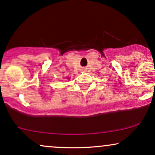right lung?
Returning a JSON list of instances; mask_svg holds the SVG:
<instances>
[{
	"label": "right lung",
	"mask_w": 155,
	"mask_h": 155,
	"mask_svg": "<svg viewBox=\"0 0 155 155\" xmlns=\"http://www.w3.org/2000/svg\"><path fill=\"white\" fill-rule=\"evenodd\" d=\"M67 79H70V78H67Z\"/></svg>",
	"instance_id": "add662e5"
}]
</instances>
